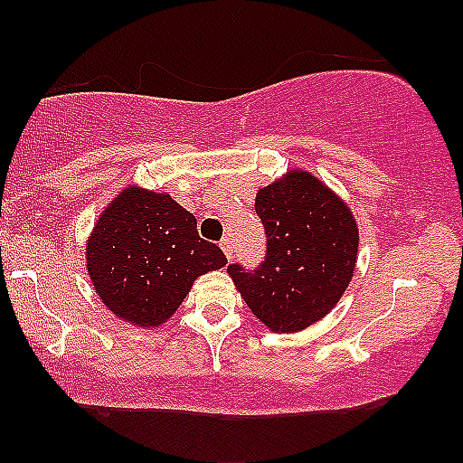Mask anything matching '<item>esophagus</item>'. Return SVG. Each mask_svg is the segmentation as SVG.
<instances>
[{"instance_id": "34e87169", "label": "esophagus", "mask_w": 463, "mask_h": 463, "mask_svg": "<svg viewBox=\"0 0 463 463\" xmlns=\"http://www.w3.org/2000/svg\"><path fill=\"white\" fill-rule=\"evenodd\" d=\"M221 249H223V253L227 255V260H232V240L230 238L221 240Z\"/></svg>"}]
</instances>
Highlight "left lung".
Instances as JSON below:
<instances>
[{
    "label": "left lung",
    "instance_id": "8db88e82",
    "mask_svg": "<svg viewBox=\"0 0 463 463\" xmlns=\"http://www.w3.org/2000/svg\"><path fill=\"white\" fill-rule=\"evenodd\" d=\"M255 213L266 227V260L227 266L240 296L272 332L291 334L323 319L349 287L359 230L349 206L304 170L260 189Z\"/></svg>",
    "mask_w": 463,
    "mask_h": 463
}]
</instances>
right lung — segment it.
I'll return each instance as SVG.
<instances>
[{
  "label": "right lung",
  "instance_id": "obj_1",
  "mask_svg": "<svg viewBox=\"0 0 463 463\" xmlns=\"http://www.w3.org/2000/svg\"><path fill=\"white\" fill-rule=\"evenodd\" d=\"M227 257L197 233V221L167 194L123 189L93 227L87 269L108 310L140 327H157L183 304L197 276Z\"/></svg>",
  "mask_w": 463,
  "mask_h": 463
}]
</instances>
